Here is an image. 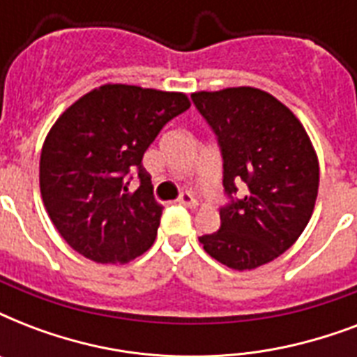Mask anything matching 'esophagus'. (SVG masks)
<instances>
[{"label":"esophagus","instance_id":"obj_1","mask_svg":"<svg viewBox=\"0 0 357 357\" xmlns=\"http://www.w3.org/2000/svg\"><path fill=\"white\" fill-rule=\"evenodd\" d=\"M178 202H179V204H181V206L190 207V209L198 206V200H196L195 196L190 195V192H181V196H179V198H178Z\"/></svg>","mask_w":357,"mask_h":357}]
</instances>
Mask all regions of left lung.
I'll return each mask as SVG.
<instances>
[{
    "mask_svg": "<svg viewBox=\"0 0 357 357\" xmlns=\"http://www.w3.org/2000/svg\"><path fill=\"white\" fill-rule=\"evenodd\" d=\"M224 161L220 229L202 235L207 254L235 271L271 263L296 243L319 192V159L304 126L282 102L254 86L195 92ZM244 199H234L238 184Z\"/></svg>",
    "mask_w": 357,
    "mask_h": 357,
    "instance_id": "1",
    "label": "left lung"
}]
</instances>
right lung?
Masks as SVG:
<instances>
[{"mask_svg": "<svg viewBox=\"0 0 357 357\" xmlns=\"http://www.w3.org/2000/svg\"><path fill=\"white\" fill-rule=\"evenodd\" d=\"M190 107L183 92L102 85L72 103L40 153V195L66 243L96 263H128L157 237L162 207L142 167L165 123ZM139 174L133 193L127 178Z\"/></svg>", "mask_w": 357, "mask_h": 357, "instance_id": "right-lung-1", "label": "right lung"}]
</instances>
